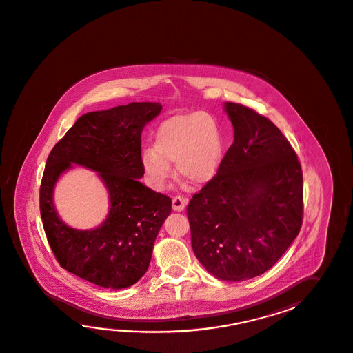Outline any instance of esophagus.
<instances>
[{
  "mask_svg": "<svg viewBox=\"0 0 353 353\" xmlns=\"http://www.w3.org/2000/svg\"><path fill=\"white\" fill-rule=\"evenodd\" d=\"M188 199H183V197H181V196H176V197H173L172 200V209L173 211H177V212H180L182 210L186 208V205H188Z\"/></svg>",
  "mask_w": 353,
  "mask_h": 353,
  "instance_id": "1",
  "label": "esophagus"
}]
</instances>
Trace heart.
Segmentation results:
<instances>
[{"label":"heart","instance_id":"b5f03b06","mask_svg":"<svg viewBox=\"0 0 353 353\" xmlns=\"http://www.w3.org/2000/svg\"><path fill=\"white\" fill-rule=\"evenodd\" d=\"M223 130L205 112L174 115L159 125L153 150L142 154V165L154 188H162L176 163L181 180L202 188L215 179L223 159Z\"/></svg>","mask_w":353,"mask_h":353}]
</instances>
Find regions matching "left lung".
<instances>
[{
  "instance_id": "8db88e82",
  "label": "left lung",
  "mask_w": 353,
  "mask_h": 353,
  "mask_svg": "<svg viewBox=\"0 0 353 353\" xmlns=\"http://www.w3.org/2000/svg\"><path fill=\"white\" fill-rule=\"evenodd\" d=\"M223 109L234 143L215 179L192 196L188 216L203 268L217 279L243 281L269 270L299 234L302 168L273 122L236 103Z\"/></svg>"
}]
</instances>
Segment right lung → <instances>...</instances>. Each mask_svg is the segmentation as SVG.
<instances>
[{
	"label": "right lung",
	"mask_w": 353,
	"mask_h": 353,
	"mask_svg": "<svg viewBox=\"0 0 353 353\" xmlns=\"http://www.w3.org/2000/svg\"><path fill=\"white\" fill-rule=\"evenodd\" d=\"M161 110L159 103L143 101L81 115L46 161L40 214L51 250L65 270L103 288H128L143 276L171 214V199L139 182L142 130ZM72 164L98 172L109 191V215L94 230L70 228L53 205L56 182Z\"/></svg>",
	"instance_id": "add662e5"
}]
</instances>
